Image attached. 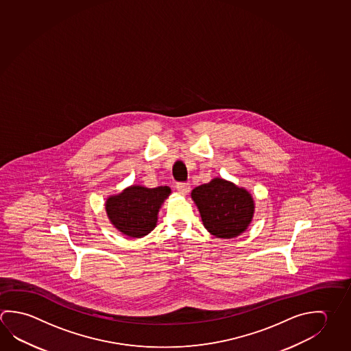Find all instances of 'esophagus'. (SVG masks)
<instances>
[{
    "label": "esophagus",
    "mask_w": 351,
    "mask_h": 351,
    "mask_svg": "<svg viewBox=\"0 0 351 351\" xmlns=\"http://www.w3.org/2000/svg\"><path fill=\"white\" fill-rule=\"evenodd\" d=\"M176 189H178L180 193L187 195V193L190 192V184H187V182H178V184H176Z\"/></svg>",
    "instance_id": "1"
}]
</instances>
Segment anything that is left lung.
Segmentation results:
<instances>
[{
    "mask_svg": "<svg viewBox=\"0 0 351 351\" xmlns=\"http://www.w3.org/2000/svg\"><path fill=\"white\" fill-rule=\"evenodd\" d=\"M203 226L217 238L230 239L245 232L254 215V199L243 187L223 178L197 186L191 192Z\"/></svg>",
    "mask_w": 351,
    "mask_h": 351,
    "instance_id": "obj_1",
    "label": "left lung"
}]
</instances>
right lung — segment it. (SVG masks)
<instances>
[{"label": "right lung", "instance_id": "1", "mask_svg": "<svg viewBox=\"0 0 351 351\" xmlns=\"http://www.w3.org/2000/svg\"><path fill=\"white\" fill-rule=\"evenodd\" d=\"M170 193L167 186L148 189L134 184L108 197L106 212L119 232L130 238H142L156 227L159 209Z\"/></svg>", "mask_w": 351, "mask_h": 351}]
</instances>
